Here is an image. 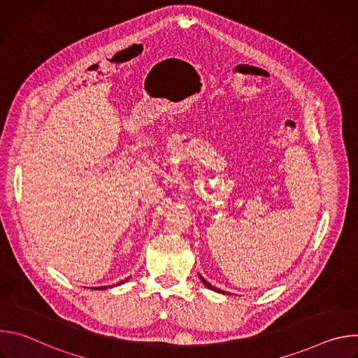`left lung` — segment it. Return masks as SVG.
I'll use <instances>...</instances> for the list:
<instances>
[{
  "mask_svg": "<svg viewBox=\"0 0 358 358\" xmlns=\"http://www.w3.org/2000/svg\"><path fill=\"white\" fill-rule=\"evenodd\" d=\"M198 278L201 279V282L206 285L208 289H211V290H214V292H217V293H222V294H231V293H228V292H225V290H221V289H218V287H215V286H213L210 282H207L206 279H203L201 275H198Z\"/></svg>",
  "mask_w": 358,
  "mask_h": 358,
  "instance_id": "1",
  "label": "left lung"
}]
</instances>
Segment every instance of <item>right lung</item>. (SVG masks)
<instances>
[{
  "label": "right lung",
  "mask_w": 358,
  "mask_h": 358,
  "mask_svg": "<svg viewBox=\"0 0 358 358\" xmlns=\"http://www.w3.org/2000/svg\"><path fill=\"white\" fill-rule=\"evenodd\" d=\"M129 280V278H126L124 280H120L119 283H116V285H113V286H99V287H92V289H96V290H105V289H109V287H115V286H120V285H123L124 282H127Z\"/></svg>",
  "instance_id": "add662e5"
}]
</instances>
